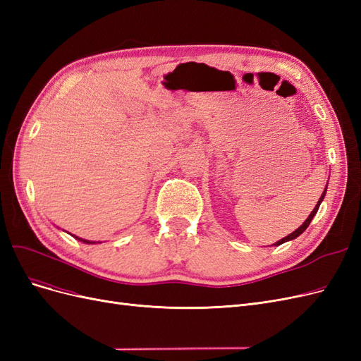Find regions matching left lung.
I'll return each mask as SVG.
<instances>
[{
    "instance_id": "obj_1",
    "label": "left lung",
    "mask_w": 361,
    "mask_h": 361,
    "mask_svg": "<svg viewBox=\"0 0 361 361\" xmlns=\"http://www.w3.org/2000/svg\"><path fill=\"white\" fill-rule=\"evenodd\" d=\"M326 187H329V183H326L325 185V190H324V192H322V195H321V197H319V200H318V203H316V206H314V209L310 212V215L307 216V220H305L298 228H297V231H293L290 235H288L286 238H281L280 239V241H277L276 244H272V245H281V244H285V243H288V241H292V239H295V238H298L304 231H305V228H307L309 227V224H310V221L313 220V216L316 215V212H318V209H319V206H321V203H322V200H324V197H325V192H326Z\"/></svg>"
}]
</instances>
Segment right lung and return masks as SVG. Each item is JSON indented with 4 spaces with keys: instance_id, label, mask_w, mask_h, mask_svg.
I'll list each match as a JSON object with an SVG mask.
<instances>
[{
    "instance_id": "add662e5",
    "label": "right lung",
    "mask_w": 361,
    "mask_h": 361,
    "mask_svg": "<svg viewBox=\"0 0 361 361\" xmlns=\"http://www.w3.org/2000/svg\"><path fill=\"white\" fill-rule=\"evenodd\" d=\"M72 236H73V235H72ZM73 238L80 239V241H82V243H85V244H96V243H93V241H87V239H81V238H78V236H73Z\"/></svg>"
}]
</instances>
